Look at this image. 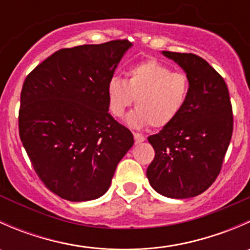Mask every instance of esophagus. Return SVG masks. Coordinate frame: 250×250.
<instances>
[{
  "label": "esophagus",
  "mask_w": 250,
  "mask_h": 250,
  "mask_svg": "<svg viewBox=\"0 0 250 250\" xmlns=\"http://www.w3.org/2000/svg\"><path fill=\"white\" fill-rule=\"evenodd\" d=\"M134 140H135V144H140L143 143V141H145V137L139 134V133H134Z\"/></svg>",
  "instance_id": "obj_1"
}]
</instances>
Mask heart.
<instances>
[{"instance_id": "b5f03b06", "label": "heart", "mask_w": 250, "mask_h": 250, "mask_svg": "<svg viewBox=\"0 0 250 250\" xmlns=\"http://www.w3.org/2000/svg\"><path fill=\"white\" fill-rule=\"evenodd\" d=\"M106 92L109 110L115 117H122L135 100L138 109L128 116V125L143 128L151 123L160 128L172 123L184 109L188 81L186 75L151 59L130 67L127 80L113 76Z\"/></svg>"}]
</instances>
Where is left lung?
I'll use <instances>...</instances> for the list:
<instances>
[{
	"instance_id": "left-lung-1",
	"label": "left lung",
	"mask_w": 250,
	"mask_h": 250,
	"mask_svg": "<svg viewBox=\"0 0 250 250\" xmlns=\"http://www.w3.org/2000/svg\"><path fill=\"white\" fill-rule=\"evenodd\" d=\"M186 74L184 109L158 134L148 137L155 158L146 170L156 192L169 198L201 195L215 181L233 130V116L224 78L201 57L163 50Z\"/></svg>"
}]
</instances>
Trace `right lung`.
Segmentation results:
<instances>
[{"mask_svg": "<svg viewBox=\"0 0 250 250\" xmlns=\"http://www.w3.org/2000/svg\"><path fill=\"white\" fill-rule=\"evenodd\" d=\"M133 44L116 40L60 49L35 67L20 95L19 134L44 185L71 202L109 190L134 144L109 113L107 83Z\"/></svg>", "mask_w": 250, "mask_h": 250, "instance_id": "1", "label": "right lung"}]
</instances>
